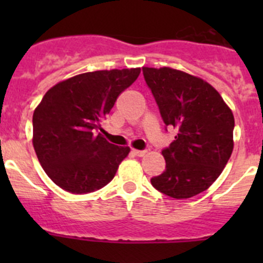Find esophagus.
I'll list each match as a JSON object with an SVG mask.
<instances>
[{"instance_id": "obj_1", "label": "esophagus", "mask_w": 263, "mask_h": 263, "mask_svg": "<svg viewBox=\"0 0 263 263\" xmlns=\"http://www.w3.org/2000/svg\"><path fill=\"white\" fill-rule=\"evenodd\" d=\"M132 154L136 156H144L145 154H146V151L145 150H132Z\"/></svg>"}]
</instances>
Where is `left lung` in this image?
Instances as JSON below:
<instances>
[{"mask_svg": "<svg viewBox=\"0 0 263 263\" xmlns=\"http://www.w3.org/2000/svg\"><path fill=\"white\" fill-rule=\"evenodd\" d=\"M161 119L177 135L163 148L165 171L151 178L159 192L190 198L208 190L233 151L234 117L219 92L201 79L169 67H142Z\"/></svg>", "mask_w": 263, "mask_h": 263, "instance_id": "8db88e82", "label": "left lung"}]
</instances>
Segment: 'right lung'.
<instances>
[{
  "instance_id": "right-lung-1",
  "label": "right lung",
  "mask_w": 263,
  "mask_h": 263,
  "mask_svg": "<svg viewBox=\"0 0 263 263\" xmlns=\"http://www.w3.org/2000/svg\"><path fill=\"white\" fill-rule=\"evenodd\" d=\"M140 68L94 71L50 87L33 115V145L47 176L71 193H90L112 181L129 147L109 144L102 121Z\"/></svg>"
}]
</instances>
